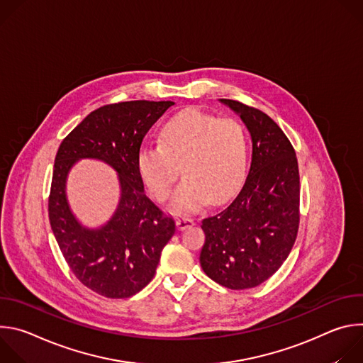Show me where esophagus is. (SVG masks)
Listing matches in <instances>:
<instances>
[{
	"instance_id": "34e87169",
	"label": "esophagus",
	"mask_w": 363,
	"mask_h": 363,
	"mask_svg": "<svg viewBox=\"0 0 363 363\" xmlns=\"http://www.w3.org/2000/svg\"><path fill=\"white\" fill-rule=\"evenodd\" d=\"M194 224H195V221L192 218H186V217L177 218V228L178 230H185L188 227H192Z\"/></svg>"
}]
</instances>
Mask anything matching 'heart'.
<instances>
[{"label": "heart", "mask_w": 363, "mask_h": 363, "mask_svg": "<svg viewBox=\"0 0 363 363\" xmlns=\"http://www.w3.org/2000/svg\"><path fill=\"white\" fill-rule=\"evenodd\" d=\"M245 158V136L235 121L189 109L164 126L161 143L140 149L138 169L150 196L160 202L171 195L182 171L185 178L174 194L172 208L192 213L210 198L220 203L237 191Z\"/></svg>", "instance_id": "obj_1"}]
</instances>
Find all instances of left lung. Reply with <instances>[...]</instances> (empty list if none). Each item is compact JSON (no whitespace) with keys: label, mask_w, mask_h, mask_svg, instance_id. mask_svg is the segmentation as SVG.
<instances>
[{"label":"left lung","mask_w":363,"mask_h":363,"mask_svg":"<svg viewBox=\"0 0 363 363\" xmlns=\"http://www.w3.org/2000/svg\"><path fill=\"white\" fill-rule=\"evenodd\" d=\"M251 135V164L237 196L203 218L199 262L205 274L231 290L260 286L286 262L300 223V177L293 145L264 112L220 99Z\"/></svg>","instance_id":"obj_1"}]
</instances>
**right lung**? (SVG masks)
Masks as SVG:
<instances>
[{
    "instance_id": "obj_1",
    "label": "right lung",
    "mask_w": 363,
    "mask_h": 363,
    "mask_svg": "<svg viewBox=\"0 0 363 363\" xmlns=\"http://www.w3.org/2000/svg\"><path fill=\"white\" fill-rule=\"evenodd\" d=\"M172 105L132 100L101 106L59 146L48 195L50 225L73 274L100 296L126 298L140 291L153 279L162 248L175 233V221L145 195L138 169L145 135ZM83 157L100 159L120 174V206L99 230L82 228L65 198L67 174Z\"/></svg>"
}]
</instances>
